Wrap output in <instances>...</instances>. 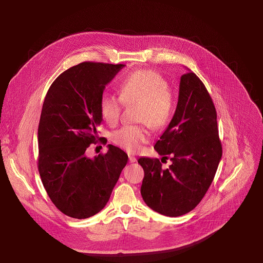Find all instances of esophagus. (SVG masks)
<instances>
[{
	"mask_svg": "<svg viewBox=\"0 0 263 263\" xmlns=\"http://www.w3.org/2000/svg\"><path fill=\"white\" fill-rule=\"evenodd\" d=\"M136 161V158L134 157V156H129V162L130 163H133V162H135Z\"/></svg>",
	"mask_w": 263,
	"mask_h": 263,
	"instance_id": "1",
	"label": "esophagus"
}]
</instances>
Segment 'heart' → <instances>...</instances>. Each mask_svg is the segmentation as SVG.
Here are the masks:
<instances>
[{
  "label": "heart",
  "instance_id": "b5f03b06",
  "mask_svg": "<svg viewBox=\"0 0 263 263\" xmlns=\"http://www.w3.org/2000/svg\"><path fill=\"white\" fill-rule=\"evenodd\" d=\"M121 98L104 93L99 103L100 114L110 126H116L122 116L124 104L139 105L136 122L146 123L159 130L168 125L174 115V99L167 80L157 71L139 69L120 84ZM149 138L144 126H125L112 134V141L130 153L138 152Z\"/></svg>",
  "mask_w": 263,
  "mask_h": 263
}]
</instances>
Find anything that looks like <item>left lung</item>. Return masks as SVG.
Here are the masks:
<instances>
[{
    "instance_id": "obj_1",
    "label": "left lung",
    "mask_w": 263,
    "mask_h": 263,
    "mask_svg": "<svg viewBox=\"0 0 263 263\" xmlns=\"http://www.w3.org/2000/svg\"><path fill=\"white\" fill-rule=\"evenodd\" d=\"M216 118L204 83L192 70L182 74L175 115L154 145L162 159L171 155L172 164L164 170L159 159H138L144 172L140 194L149 208L174 217L202 201L222 154Z\"/></svg>"
}]
</instances>
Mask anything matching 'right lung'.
<instances>
[{
  "instance_id": "add662e5",
  "label": "right lung",
  "mask_w": 263,
  "mask_h": 263,
  "mask_svg": "<svg viewBox=\"0 0 263 263\" xmlns=\"http://www.w3.org/2000/svg\"><path fill=\"white\" fill-rule=\"evenodd\" d=\"M125 64L82 62L50 86L39 125V172L53 204L65 215L87 218L100 212L111 196L128 155L109 144L93 159L85 151L101 140L99 103L105 85Z\"/></svg>"
}]
</instances>
